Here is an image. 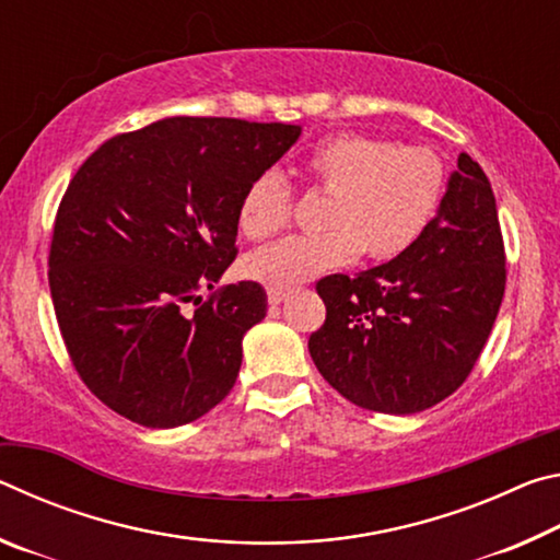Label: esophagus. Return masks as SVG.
I'll list each match as a JSON object with an SVG mask.
<instances>
[{"label": "esophagus", "mask_w": 560, "mask_h": 560, "mask_svg": "<svg viewBox=\"0 0 560 560\" xmlns=\"http://www.w3.org/2000/svg\"><path fill=\"white\" fill-rule=\"evenodd\" d=\"M267 293H269V303H271V306H279V303H283V301L289 299L291 291H287V289H269Z\"/></svg>", "instance_id": "esophagus-1"}]
</instances>
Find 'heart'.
<instances>
[{
    "label": "heart",
    "instance_id": "obj_1",
    "mask_svg": "<svg viewBox=\"0 0 560 560\" xmlns=\"http://www.w3.org/2000/svg\"><path fill=\"white\" fill-rule=\"evenodd\" d=\"M301 179L328 195L318 220L324 232L289 236L246 259V273L271 289H296L318 273L346 267L360 252L375 261L400 257L438 214L444 163L424 145L336 132L308 150ZM291 210V187L269 170L246 185L236 224L246 240L264 242L289 224Z\"/></svg>",
    "mask_w": 560,
    "mask_h": 560
}]
</instances>
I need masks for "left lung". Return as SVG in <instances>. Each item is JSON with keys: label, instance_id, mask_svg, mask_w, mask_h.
<instances>
[{"label": "left lung", "instance_id": "obj_1", "mask_svg": "<svg viewBox=\"0 0 560 560\" xmlns=\"http://www.w3.org/2000/svg\"><path fill=\"white\" fill-rule=\"evenodd\" d=\"M506 287L497 200L462 153L438 214L410 249L355 277L316 283L326 324L308 353L328 385L358 407L412 415L467 381Z\"/></svg>", "mask_w": 560, "mask_h": 560}]
</instances>
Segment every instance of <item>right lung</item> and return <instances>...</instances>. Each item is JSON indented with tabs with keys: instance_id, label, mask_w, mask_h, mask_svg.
<instances>
[{
	"instance_id": "obj_1",
	"label": "right lung",
	"mask_w": 560,
	"mask_h": 560,
	"mask_svg": "<svg viewBox=\"0 0 560 560\" xmlns=\"http://www.w3.org/2000/svg\"><path fill=\"white\" fill-rule=\"evenodd\" d=\"M301 126L163 118L103 143L54 222L49 287L89 390L143 428H179L234 387L242 338L267 316L257 281L217 289L236 257V207Z\"/></svg>"
}]
</instances>
